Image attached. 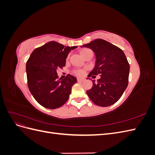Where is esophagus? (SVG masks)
I'll list each match as a JSON object with an SVG mask.
<instances>
[{
  "label": "esophagus",
  "mask_w": 155,
  "mask_h": 155,
  "mask_svg": "<svg viewBox=\"0 0 155 155\" xmlns=\"http://www.w3.org/2000/svg\"><path fill=\"white\" fill-rule=\"evenodd\" d=\"M77 80H78V82L81 83V82H82V81H84V79H83V78H78Z\"/></svg>",
  "instance_id": "obj_1"
}]
</instances>
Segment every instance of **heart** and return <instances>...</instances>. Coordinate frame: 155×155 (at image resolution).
<instances>
[{
  "label": "heart",
  "mask_w": 155,
  "mask_h": 155,
  "mask_svg": "<svg viewBox=\"0 0 155 155\" xmlns=\"http://www.w3.org/2000/svg\"><path fill=\"white\" fill-rule=\"evenodd\" d=\"M91 51V50L88 49V48H83L80 50V54L83 56V57L85 58V56L88 54L89 51ZM74 73L78 76H81L84 74V70H81V69H77V70H74Z\"/></svg>",
  "instance_id": "b5f03b06"
}]
</instances>
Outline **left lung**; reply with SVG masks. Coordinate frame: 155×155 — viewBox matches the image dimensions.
Returning a JSON list of instances; mask_svg holds the SVG:
<instances>
[{"instance_id":"obj_1","label":"left lung","mask_w":155,"mask_h":155,"mask_svg":"<svg viewBox=\"0 0 155 155\" xmlns=\"http://www.w3.org/2000/svg\"><path fill=\"white\" fill-rule=\"evenodd\" d=\"M81 46L92 49L96 58L95 67L88 77L93 80L87 95L96 105L108 107L114 104L122 96L129 82V64L122 50L101 39H97Z\"/></svg>"}]
</instances>
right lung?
<instances>
[{
	"label": "right lung",
	"instance_id": "add662e5",
	"mask_svg": "<svg viewBox=\"0 0 155 155\" xmlns=\"http://www.w3.org/2000/svg\"><path fill=\"white\" fill-rule=\"evenodd\" d=\"M77 47L50 41L31 54L26 65L28 86L41 105L54 109L68 100L77 79L70 74L64 79H58L57 70L65 66L70 50Z\"/></svg>",
	"mask_w": 155,
	"mask_h": 155
}]
</instances>
